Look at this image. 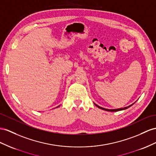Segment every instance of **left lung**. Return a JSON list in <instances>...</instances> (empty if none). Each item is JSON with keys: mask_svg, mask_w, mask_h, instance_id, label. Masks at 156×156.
<instances>
[{"mask_svg": "<svg viewBox=\"0 0 156 156\" xmlns=\"http://www.w3.org/2000/svg\"><path fill=\"white\" fill-rule=\"evenodd\" d=\"M136 102V101H135ZM135 102L134 103H133V104H131V105H129V106H127V107H122V108H119V109H105V108H103V107H100V106H99V105H96L95 104V103H94V104L96 105L98 108H99V109H103V110H105V111H112V112H114V111H122V110H125V109H128L129 108V107H131L132 105H134V103H135Z\"/></svg>", "mask_w": 156, "mask_h": 156, "instance_id": "1", "label": "left lung"}]
</instances>
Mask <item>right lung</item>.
<instances>
[{
	"label": "right lung",
	"instance_id": "1",
	"mask_svg": "<svg viewBox=\"0 0 156 156\" xmlns=\"http://www.w3.org/2000/svg\"><path fill=\"white\" fill-rule=\"evenodd\" d=\"M59 106H60V105H58V107H59Z\"/></svg>",
	"mask_w": 156,
	"mask_h": 156
}]
</instances>
